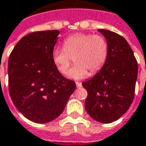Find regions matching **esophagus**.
<instances>
[{"mask_svg": "<svg viewBox=\"0 0 146 146\" xmlns=\"http://www.w3.org/2000/svg\"><path fill=\"white\" fill-rule=\"evenodd\" d=\"M75 84H76V87H77V88H80V87H82V84L80 83V82H76V83H75Z\"/></svg>", "mask_w": 146, "mask_h": 146, "instance_id": "esophagus-1", "label": "esophagus"}]
</instances>
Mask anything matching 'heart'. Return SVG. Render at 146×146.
<instances>
[{"label": "heart", "mask_w": 146, "mask_h": 146, "mask_svg": "<svg viewBox=\"0 0 146 146\" xmlns=\"http://www.w3.org/2000/svg\"><path fill=\"white\" fill-rule=\"evenodd\" d=\"M108 45L101 35L75 34L65 38L63 47L54 49L52 59L58 71L66 75L74 58L75 65L69 72V77L81 80L88 77L89 71L96 73L107 60Z\"/></svg>", "instance_id": "b5f03b06"}]
</instances>
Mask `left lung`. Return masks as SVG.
Wrapping results in <instances>:
<instances>
[{"label":"left lung","mask_w":146,"mask_h":146,"mask_svg":"<svg viewBox=\"0 0 146 146\" xmlns=\"http://www.w3.org/2000/svg\"><path fill=\"white\" fill-rule=\"evenodd\" d=\"M98 31L108 45L107 60L98 73L82 85L88 92L85 109L89 116L109 124L118 120L131 106L138 66L133 50L122 36L108 30Z\"/></svg>","instance_id":"8db88e82"}]
</instances>
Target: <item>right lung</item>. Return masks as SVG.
I'll list each match as a JSON object with an SVG mask.
<instances>
[{
    "mask_svg": "<svg viewBox=\"0 0 146 146\" xmlns=\"http://www.w3.org/2000/svg\"><path fill=\"white\" fill-rule=\"evenodd\" d=\"M57 30L24 36L9 58V91L15 107L28 120L48 123L62 113L76 88L64 78L52 59Z\"/></svg>",
    "mask_w": 146,
    "mask_h": 146,
    "instance_id": "add662e5",
    "label": "right lung"
}]
</instances>
